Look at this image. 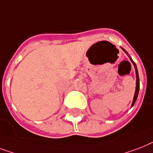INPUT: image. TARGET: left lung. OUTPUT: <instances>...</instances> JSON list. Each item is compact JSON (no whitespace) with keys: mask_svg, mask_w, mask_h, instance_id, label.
<instances>
[{"mask_svg":"<svg viewBox=\"0 0 153 153\" xmlns=\"http://www.w3.org/2000/svg\"><path fill=\"white\" fill-rule=\"evenodd\" d=\"M123 50H124V49H123ZM124 52H125V53H127L125 50H124ZM130 60H131V62H132V63H133V64H134V66L135 71H136V77H137V82H136V91H135L134 97V100H133L132 105H131V107H133V106H134V103L136 102V100H137V96H138L139 88H140V82H139V76H138V72H137V66H136V64H135L134 62L133 61V59H131V58H130Z\"/></svg>","mask_w":153,"mask_h":153,"instance_id":"left-lung-1","label":"left lung"}]
</instances>
